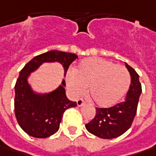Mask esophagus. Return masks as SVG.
I'll use <instances>...</instances> for the list:
<instances>
[{"label": "esophagus", "mask_w": 156, "mask_h": 156, "mask_svg": "<svg viewBox=\"0 0 156 156\" xmlns=\"http://www.w3.org/2000/svg\"><path fill=\"white\" fill-rule=\"evenodd\" d=\"M84 103H85V100L84 99H82V98H80V99H78L77 100V105L78 106H81V105H84Z\"/></svg>", "instance_id": "1"}]
</instances>
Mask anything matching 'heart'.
I'll use <instances>...</instances> for the list:
<instances>
[{
	"mask_svg": "<svg viewBox=\"0 0 156 156\" xmlns=\"http://www.w3.org/2000/svg\"><path fill=\"white\" fill-rule=\"evenodd\" d=\"M66 85L74 97L85 94L88 87L91 100L100 107L115 105L123 98L130 85L127 70L100 58L82 60L66 75Z\"/></svg>",
	"mask_w": 156,
	"mask_h": 156,
	"instance_id": "1",
	"label": "heart"
}]
</instances>
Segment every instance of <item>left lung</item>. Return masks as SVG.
Wrapping results in <instances>:
<instances>
[{
    "instance_id": "8db88e82",
    "label": "left lung",
    "mask_w": 156,
    "mask_h": 156,
    "mask_svg": "<svg viewBox=\"0 0 156 156\" xmlns=\"http://www.w3.org/2000/svg\"><path fill=\"white\" fill-rule=\"evenodd\" d=\"M131 76V85L125 100L109 108H96V115L85 125L88 132L102 139L117 138L126 132L132 125L137 112L141 84L139 75L126 64Z\"/></svg>"
}]
</instances>
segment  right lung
<instances>
[{
    "mask_svg": "<svg viewBox=\"0 0 156 156\" xmlns=\"http://www.w3.org/2000/svg\"><path fill=\"white\" fill-rule=\"evenodd\" d=\"M78 58L72 53L51 51L38 55L26 64L19 73L15 85V113L24 132L35 138H47L59 129L66 109L77 106L65 94V81L55 91L38 94L31 89L28 77L44 63L58 62L65 69V76L71 63Z\"/></svg>",
    "mask_w": 156,
    "mask_h": 156,
    "instance_id": "obj_1",
    "label": "right lung"
}]
</instances>
